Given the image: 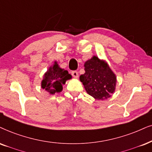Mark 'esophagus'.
Wrapping results in <instances>:
<instances>
[{
	"label": "esophagus",
	"instance_id": "esophagus-1",
	"mask_svg": "<svg viewBox=\"0 0 152 152\" xmlns=\"http://www.w3.org/2000/svg\"><path fill=\"white\" fill-rule=\"evenodd\" d=\"M72 75L73 76V77H74V78H78V73L76 72V71H72Z\"/></svg>",
	"mask_w": 152,
	"mask_h": 152
}]
</instances>
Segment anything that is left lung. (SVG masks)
I'll return each instance as SVG.
<instances>
[{
  "instance_id": "left-lung-1",
  "label": "left lung",
  "mask_w": 152,
  "mask_h": 152,
  "mask_svg": "<svg viewBox=\"0 0 152 152\" xmlns=\"http://www.w3.org/2000/svg\"><path fill=\"white\" fill-rule=\"evenodd\" d=\"M84 66L85 73L80 75V80L88 94L97 99L110 97L114 93L116 77L107 63L94 56Z\"/></svg>"
}]
</instances>
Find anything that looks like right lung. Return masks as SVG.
<instances>
[{
    "label": "right lung",
    "mask_w": 152,
    "mask_h": 152,
    "mask_svg": "<svg viewBox=\"0 0 152 152\" xmlns=\"http://www.w3.org/2000/svg\"><path fill=\"white\" fill-rule=\"evenodd\" d=\"M72 78V76L66 70L59 68L55 62L53 66L50 67L49 70L44 75L42 80L41 87L50 94L59 93L62 90V85L66 80Z\"/></svg>",
    "instance_id": "obj_1"
}]
</instances>
